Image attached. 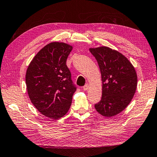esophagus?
Returning a JSON list of instances; mask_svg holds the SVG:
<instances>
[{"instance_id": "obj_1", "label": "esophagus", "mask_w": 157, "mask_h": 157, "mask_svg": "<svg viewBox=\"0 0 157 157\" xmlns=\"http://www.w3.org/2000/svg\"><path fill=\"white\" fill-rule=\"evenodd\" d=\"M88 88H89V85L88 84H85L84 86H83V89H84V90H85V91L86 90H88Z\"/></svg>"}]
</instances>
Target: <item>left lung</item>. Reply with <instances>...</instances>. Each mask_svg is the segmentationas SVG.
Listing matches in <instances>:
<instances>
[{
    "label": "left lung",
    "mask_w": 157,
    "mask_h": 157,
    "mask_svg": "<svg viewBox=\"0 0 157 157\" xmlns=\"http://www.w3.org/2000/svg\"><path fill=\"white\" fill-rule=\"evenodd\" d=\"M99 66L102 97L94 105L103 116L111 117L126 108L136 93L137 77L133 66L118 51L107 47L90 48Z\"/></svg>",
    "instance_id": "obj_1"
}]
</instances>
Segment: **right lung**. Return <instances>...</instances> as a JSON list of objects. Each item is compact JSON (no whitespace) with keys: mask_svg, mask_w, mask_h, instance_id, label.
I'll return each mask as SVG.
<instances>
[{"mask_svg":"<svg viewBox=\"0 0 157 157\" xmlns=\"http://www.w3.org/2000/svg\"><path fill=\"white\" fill-rule=\"evenodd\" d=\"M72 46L52 42L34 57L26 74L30 99L42 114L57 120L66 114L76 86L66 63Z\"/></svg>","mask_w":157,"mask_h":157,"instance_id":"obj_1","label":"right lung"}]
</instances>
